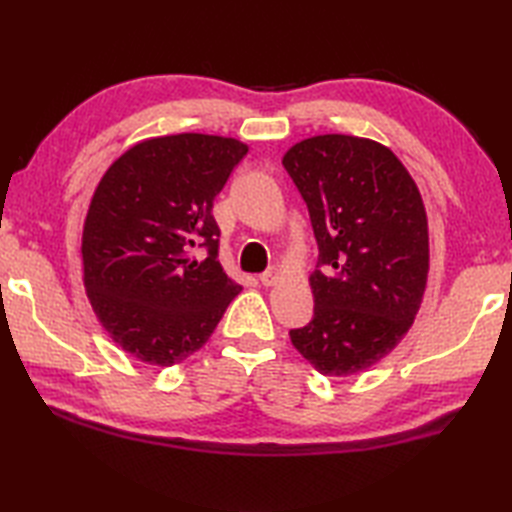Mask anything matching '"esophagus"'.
<instances>
[{
  "label": "esophagus",
  "mask_w": 512,
  "mask_h": 512,
  "mask_svg": "<svg viewBox=\"0 0 512 512\" xmlns=\"http://www.w3.org/2000/svg\"><path fill=\"white\" fill-rule=\"evenodd\" d=\"M279 279H281V270L279 268H270V270H266V273L259 275V281H262L264 286H275Z\"/></svg>",
  "instance_id": "esophagus-1"
}]
</instances>
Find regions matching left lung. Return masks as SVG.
Returning a JSON list of instances; mask_svg holds the SVG:
<instances>
[{
    "instance_id": "left-lung-1",
    "label": "left lung",
    "mask_w": 512,
    "mask_h": 512,
    "mask_svg": "<svg viewBox=\"0 0 512 512\" xmlns=\"http://www.w3.org/2000/svg\"><path fill=\"white\" fill-rule=\"evenodd\" d=\"M308 204L319 266L310 275L314 317L290 330L323 376H352L385 358L420 310L429 275L422 195L389 147L323 134L284 154Z\"/></svg>"
}]
</instances>
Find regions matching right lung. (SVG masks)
I'll use <instances>...</instances> for the list:
<instances>
[{"mask_svg": "<svg viewBox=\"0 0 512 512\" xmlns=\"http://www.w3.org/2000/svg\"><path fill=\"white\" fill-rule=\"evenodd\" d=\"M248 154L237 138L173 134L114 160L83 224V284L127 354L171 367L198 352L242 286L217 262L213 200ZM207 257L195 260L192 248Z\"/></svg>", "mask_w": 512, "mask_h": 512, "instance_id": "right-lung-1", "label": "right lung"}]
</instances>
